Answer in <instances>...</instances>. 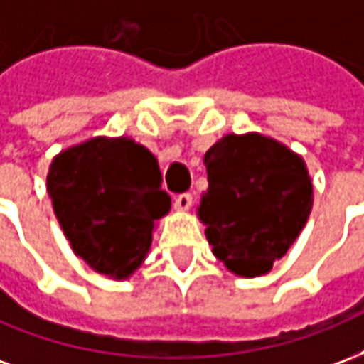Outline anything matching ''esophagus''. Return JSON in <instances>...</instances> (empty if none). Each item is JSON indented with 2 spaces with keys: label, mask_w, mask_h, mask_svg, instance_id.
I'll return each mask as SVG.
<instances>
[{
  "label": "esophagus",
  "mask_w": 364,
  "mask_h": 364,
  "mask_svg": "<svg viewBox=\"0 0 364 364\" xmlns=\"http://www.w3.org/2000/svg\"><path fill=\"white\" fill-rule=\"evenodd\" d=\"M173 206L175 210H179V213H187L191 206H193V197L187 195V193H185V195H179V197L175 198Z\"/></svg>",
  "instance_id": "1"
}]
</instances>
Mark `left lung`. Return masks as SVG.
I'll use <instances>...</instances> for the list:
<instances>
[{"label":"left lung","mask_w":364,"mask_h":364,"mask_svg":"<svg viewBox=\"0 0 364 364\" xmlns=\"http://www.w3.org/2000/svg\"><path fill=\"white\" fill-rule=\"evenodd\" d=\"M198 220L216 259L236 277L273 269L306 226L312 179L300 154L261 132L226 134L205 154Z\"/></svg>","instance_id":"8db88e82"}]
</instances>
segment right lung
Instances as JSON below:
<instances>
[{
  "label": "right lung",
  "instance_id": "obj_1",
  "mask_svg": "<svg viewBox=\"0 0 364 364\" xmlns=\"http://www.w3.org/2000/svg\"><path fill=\"white\" fill-rule=\"evenodd\" d=\"M158 159L130 136H93L52 158L46 193L72 252L95 273L128 281L171 208Z\"/></svg>",
  "mask_w": 364,
  "mask_h": 364
}]
</instances>
